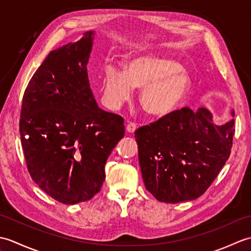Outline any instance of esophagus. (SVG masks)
I'll return each mask as SVG.
<instances>
[{
	"mask_svg": "<svg viewBox=\"0 0 251 251\" xmlns=\"http://www.w3.org/2000/svg\"><path fill=\"white\" fill-rule=\"evenodd\" d=\"M137 129V124H135V123H128L126 126V130L129 132V134H132V132H135V130Z\"/></svg>",
	"mask_w": 251,
	"mask_h": 251,
	"instance_id": "34e87169",
	"label": "esophagus"
}]
</instances>
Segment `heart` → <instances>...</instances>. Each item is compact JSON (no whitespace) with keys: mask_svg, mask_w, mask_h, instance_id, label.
I'll use <instances>...</instances> for the list:
<instances>
[{"mask_svg":"<svg viewBox=\"0 0 251 251\" xmlns=\"http://www.w3.org/2000/svg\"><path fill=\"white\" fill-rule=\"evenodd\" d=\"M134 88H141L139 101L149 114L166 115L182 102L191 88L189 74L176 60L143 55L131 58L124 70L106 68L102 82V102L110 110L122 108Z\"/></svg>","mask_w":251,"mask_h":251,"instance_id":"1","label":"heart"}]
</instances>
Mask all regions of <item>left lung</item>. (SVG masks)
<instances>
[{
  "instance_id": "obj_1",
  "label": "left lung",
  "mask_w": 251,
  "mask_h": 251,
  "mask_svg": "<svg viewBox=\"0 0 251 251\" xmlns=\"http://www.w3.org/2000/svg\"><path fill=\"white\" fill-rule=\"evenodd\" d=\"M234 134V120L218 126L207 109L193 112L188 106L138 128L146 189L157 201L172 204L200 197L230 156Z\"/></svg>"
}]
</instances>
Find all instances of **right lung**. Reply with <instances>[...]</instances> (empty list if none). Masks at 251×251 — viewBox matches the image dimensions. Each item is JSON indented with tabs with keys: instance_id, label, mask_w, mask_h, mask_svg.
<instances>
[{
	"instance_id": "obj_1",
	"label": "right lung",
	"mask_w": 251,
	"mask_h": 251,
	"mask_svg": "<svg viewBox=\"0 0 251 251\" xmlns=\"http://www.w3.org/2000/svg\"><path fill=\"white\" fill-rule=\"evenodd\" d=\"M93 31L51 50L26 86L19 131L26 168L52 199L89 201L105 179L104 165L124 137L123 117L98 108L87 63Z\"/></svg>"
}]
</instances>
